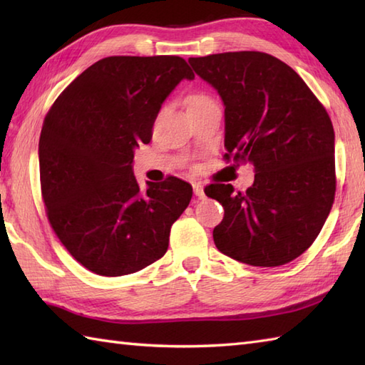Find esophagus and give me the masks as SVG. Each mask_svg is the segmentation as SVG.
Returning a JSON list of instances; mask_svg holds the SVG:
<instances>
[{
  "instance_id": "34e87169",
  "label": "esophagus",
  "mask_w": 365,
  "mask_h": 365,
  "mask_svg": "<svg viewBox=\"0 0 365 365\" xmlns=\"http://www.w3.org/2000/svg\"><path fill=\"white\" fill-rule=\"evenodd\" d=\"M192 190H195L196 197L202 199V197L205 196V195H204V188H202V185H200V183H195V185H192Z\"/></svg>"
}]
</instances>
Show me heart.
Listing matches in <instances>:
<instances>
[{
    "label": "heart",
    "mask_w": 365,
    "mask_h": 365,
    "mask_svg": "<svg viewBox=\"0 0 365 365\" xmlns=\"http://www.w3.org/2000/svg\"><path fill=\"white\" fill-rule=\"evenodd\" d=\"M210 97L205 96V94H192L188 97V108L190 106H195V105H200V103H205V102H210Z\"/></svg>",
    "instance_id": "obj_1"
}]
</instances>
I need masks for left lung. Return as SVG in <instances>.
I'll return each mask as SVG.
<instances>
[{"instance_id":"1","label":"left lung","mask_w":365,"mask_h":365,"mask_svg":"<svg viewBox=\"0 0 365 365\" xmlns=\"http://www.w3.org/2000/svg\"><path fill=\"white\" fill-rule=\"evenodd\" d=\"M188 63L226 106L222 158L251 163L255 173L246 191L205 187L224 207L215 245L247 265H285L315 242L334 204L329 114L301 76L268 53L229 51Z\"/></svg>"}]
</instances>
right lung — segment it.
I'll list each match as a JSON object with an SVG mask.
<instances>
[{"label":"right lung","instance_id":"add662e5","mask_svg":"<svg viewBox=\"0 0 365 365\" xmlns=\"http://www.w3.org/2000/svg\"><path fill=\"white\" fill-rule=\"evenodd\" d=\"M195 73L180 56H110L61 92L38 139L41 191L59 242L84 268L123 276L168 251L192 188L169 175L139 190L135 149L149 144L165 98Z\"/></svg>","mask_w":365,"mask_h":365}]
</instances>
